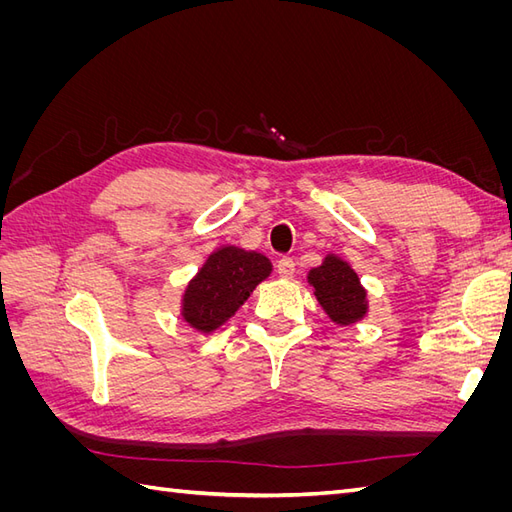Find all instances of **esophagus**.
I'll return each instance as SVG.
<instances>
[{
	"mask_svg": "<svg viewBox=\"0 0 512 512\" xmlns=\"http://www.w3.org/2000/svg\"><path fill=\"white\" fill-rule=\"evenodd\" d=\"M277 275L284 277V280H290V277L294 275V260L286 258V256L277 260Z\"/></svg>",
	"mask_w": 512,
	"mask_h": 512,
	"instance_id": "obj_1",
	"label": "esophagus"
}]
</instances>
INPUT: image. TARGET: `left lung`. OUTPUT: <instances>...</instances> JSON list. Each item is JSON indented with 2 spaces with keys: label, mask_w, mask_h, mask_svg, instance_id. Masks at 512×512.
<instances>
[{
  "label": "left lung",
  "mask_w": 512,
  "mask_h": 512,
  "mask_svg": "<svg viewBox=\"0 0 512 512\" xmlns=\"http://www.w3.org/2000/svg\"><path fill=\"white\" fill-rule=\"evenodd\" d=\"M307 282L324 314L339 327H350L367 316V290L356 271L337 254H327L320 267L309 269Z\"/></svg>",
  "instance_id": "obj_1"
}]
</instances>
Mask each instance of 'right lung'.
I'll return each instance as SVG.
<instances>
[{
  "instance_id": "add662e5",
  "label": "right lung",
  "mask_w": 512,
  "mask_h": 512,
  "mask_svg": "<svg viewBox=\"0 0 512 512\" xmlns=\"http://www.w3.org/2000/svg\"><path fill=\"white\" fill-rule=\"evenodd\" d=\"M273 265L267 256L222 245L211 252L181 297V318L198 333H213L235 316L254 288L267 280Z\"/></svg>"
}]
</instances>
